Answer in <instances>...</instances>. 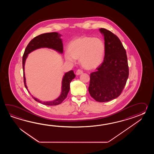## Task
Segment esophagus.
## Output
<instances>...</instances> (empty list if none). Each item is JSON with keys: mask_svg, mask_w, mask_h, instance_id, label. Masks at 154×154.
Instances as JSON below:
<instances>
[{"mask_svg": "<svg viewBox=\"0 0 154 154\" xmlns=\"http://www.w3.org/2000/svg\"><path fill=\"white\" fill-rule=\"evenodd\" d=\"M82 72H83L82 70H80V69H78V70H77V71L76 72V74L77 75H79L82 74Z\"/></svg>", "mask_w": 154, "mask_h": 154, "instance_id": "1", "label": "esophagus"}]
</instances>
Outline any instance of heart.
<instances>
[{"instance_id": "1", "label": "heart", "mask_w": 154, "mask_h": 154, "mask_svg": "<svg viewBox=\"0 0 154 154\" xmlns=\"http://www.w3.org/2000/svg\"><path fill=\"white\" fill-rule=\"evenodd\" d=\"M106 46L101 39L82 36L71 41L68 52L64 54L66 61L71 63L80 59L82 66L87 69H94L100 66L104 59Z\"/></svg>"}]
</instances>
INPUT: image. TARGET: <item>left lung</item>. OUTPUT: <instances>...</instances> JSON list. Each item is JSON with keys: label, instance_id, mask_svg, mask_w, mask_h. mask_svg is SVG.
Wrapping results in <instances>:
<instances>
[{"label": "left lung", "instance_id": "obj_1", "mask_svg": "<svg viewBox=\"0 0 154 154\" xmlns=\"http://www.w3.org/2000/svg\"><path fill=\"white\" fill-rule=\"evenodd\" d=\"M104 36L106 52L103 62L90 74L88 92L100 102L118 97L125 88L129 75L126 51L120 39L110 31L101 28Z\"/></svg>", "mask_w": 154, "mask_h": 154}]
</instances>
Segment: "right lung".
Masks as SVG:
<instances>
[{
    "instance_id": "obj_1",
    "label": "right lung",
    "mask_w": 154,
    "mask_h": 154,
    "mask_svg": "<svg viewBox=\"0 0 154 154\" xmlns=\"http://www.w3.org/2000/svg\"><path fill=\"white\" fill-rule=\"evenodd\" d=\"M60 34L58 32H51L43 33L39 36H36L33 38L27 46L23 53V81L25 86L29 93L26 86V78L25 75V64L28 54L33 51L41 48H48L54 49L57 52L62 54L63 52L62 40L60 38ZM75 75L72 70L66 72L63 78L62 82V91L61 94L58 98L51 101H42L37 98L33 97V99L43 105L48 106H56L61 103L66 97L70 90V83L73 79L75 78Z\"/></svg>"
}]
</instances>
